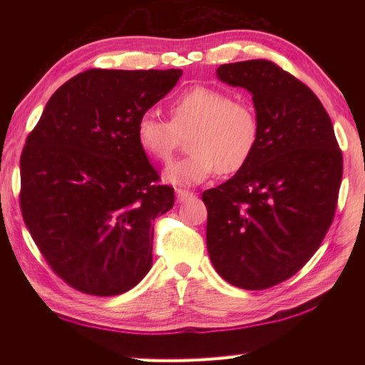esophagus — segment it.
I'll use <instances>...</instances> for the list:
<instances>
[{
  "mask_svg": "<svg viewBox=\"0 0 365 365\" xmlns=\"http://www.w3.org/2000/svg\"><path fill=\"white\" fill-rule=\"evenodd\" d=\"M175 195H177L178 202H183V200H187L188 197L192 196V192L188 190H175Z\"/></svg>",
  "mask_w": 365,
  "mask_h": 365,
  "instance_id": "1",
  "label": "esophagus"
}]
</instances>
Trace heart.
<instances>
[{"label": "heart", "instance_id": "heart-1", "mask_svg": "<svg viewBox=\"0 0 365 365\" xmlns=\"http://www.w3.org/2000/svg\"><path fill=\"white\" fill-rule=\"evenodd\" d=\"M170 122L152 111L139 115L136 139L144 153L160 163L173 157L182 135H188L190 155L169 165L165 180L173 185H197L220 170H242L259 144V120L252 108L235 102L227 92L192 86L169 105Z\"/></svg>", "mask_w": 365, "mask_h": 365}]
</instances>
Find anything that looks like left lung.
<instances>
[{"label": "left lung", "instance_id": "1", "mask_svg": "<svg viewBox=\"0 0 365 365\" xmlns=\"http://www.w3.org/2000/svg\"><path fill=\"white\" fill-rule=\"evenodd\" d=\"M216 76L251 92L259 144L242 170L202 192L208 255L229 284L269 289L320 247L334 218L342 152L319 97L271 61L222 64Z\"/></svg>", "mask_w": 365, "mask_h": 365}]
</instances>
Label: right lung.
<instances>
[{
  "label": "right lung",
  "mask_w": 365,
  "mask_h": 365,
  "mask_svg": "<svg viewBox=\"0 0 365 365\" xmlns=\"http://www.w3.org/2000/svg\"><path fill=\"white\" fill-rule=\"evenodd\" d=\"M182 76L168 71L91 68L46 103L20 158V207L46 263L88 294L133 289L152 268V222L174 190L136 139L139 115Z\"/></svg>",
  "instance_id": "obj_1"
}]
</instances>
